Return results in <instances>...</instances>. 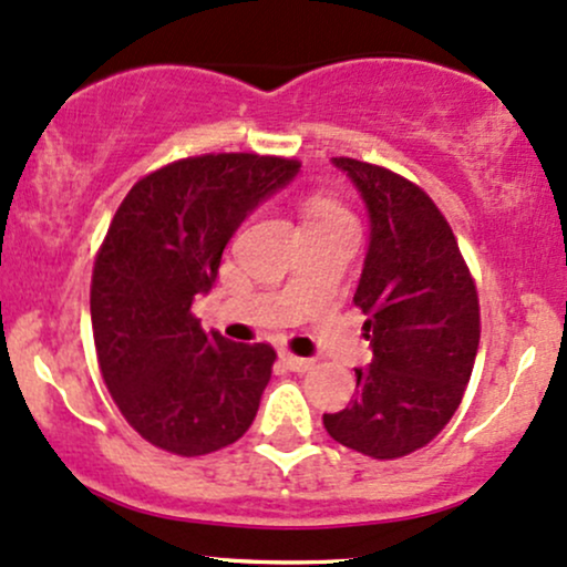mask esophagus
Listing matches in <instances>:
<instances>
[{
    "label": "esophagus",
    "mask_w": 567,
    "mask_h": 567,
    "mask_svg": "<svg viewBox=\"0 0 567 567\" xmlns=\"http://www.w3.org/2000/svg\"><path fill=\"white\" fill-rule=\"evenodd\" d=\"M282 361H285V367H288L290 372H309L313 367V359L292 357V353H282Z\"/></svg>",
    "instance_id": "34e87169"
}]
</instances>
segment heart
I'll return each mask as SVG.
<instances>
[{
    "label": "heart",
    "instance_id": "heart-1",
    "mask_svg": "<svg viewBox=\"0 0 567 567\" xmlns=\"http://www.w3.org/2000/svg\"><path fill=\"white\" fill-rule=\"evenodd\" d=\"M343 208L338 206L336 200L322 195H311L309 200L303 203V221L306 227H313V224H324V221H336V218H346Z\"/></svg>",
    "mask_w": 567,
    "mask_h": 567
}]
</instances>
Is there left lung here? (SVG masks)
Segmentation results:
<instances>
[{
  "label": "left lung",
  "instance_id": "obj_1",
  "mask_svg": "<svg viewBox=\"0 0 567 567\" xmlns=\"http://www.w3.org/2000/svg\"><path fill=\"white\" fill-rule=\"evenodd\" d=\"M370 216L353 303L372 361L357 367V399L324 414L338 443L374 460L425 446L460 406L481 340V309L449 221L417 184L353 158H332Z\"/></svg>",
  "mask_w": 567,
  "mask_h": 567
}]
</instances>
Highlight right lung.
Wrapping results in <instances>:
<instances>
[{
    "label": "right lung",
    "mask_w": 567,
    "mask_h": 567,
    "mask_svg": "<svg viewBox=\"0 0 567 567\" xmlns=\"http://www.w3.org/2000/svg\"><path fill=\"white\" fill-rule=\"evenodd\" d=\"M301 163L218 153L147 174L115 210L92 275L102 380L153 446L200 456L248 431L277 353L203 332L208 296L240 224L296 179Z\"/></svg>",
    "instance_id": "1"
}]
</instances>
